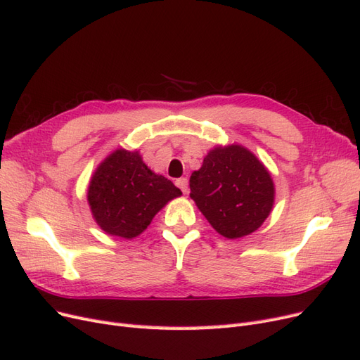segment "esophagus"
Masks as SVG:
<instances>
[{
    "label": "esophagus",
    "instance_id": "esophagus-1",
    "mask_svg": "<svg viewBox=\"0 0 360 360\" xmlns=\"http://www.w3.org/2000/svg\"><path fill=\"white\" fill-rule=\"evenodd\" d=\"M176 184H177V188L181 189L183 193H188V179H186V177L177 179V180H176Z\"/></svg>",
    "mask_w": 360,
    "mask_h": 360
}]
</instances>
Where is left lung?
Returning <instances> with one entry per match:
<instances>
[{
    "label": "left lung",
    "instance_id": "obj_1",
    "mask_svg": "<svg viewBox=\"0 0 360 360\" xmlns=\"http://www.w3.org/2000/svg\"><path fill=\"white\" fill-rule=\"evenodd\" d=\"M191 198L209 224L226 238L257 231L275 204L271 174L240 144L216 146L193 171Z\"/></svg>",
    "mask_w": 360,
    "mask_h": 360
}]
</instances>
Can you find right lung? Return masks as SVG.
<instances>
[{
  "instance_id": "right-lung-1",
  "label": "right lung",
  "mask_w": 360,
  "mask_h": 360,
  "mask_svg": "<svg viewBox=\"0 0 360 360\" xmlns=\"http://www.w3.org/2000/svg\"><path fill=\"white\" fill-rule=\"evenodd\" d=\"M180 195L171 180L146 165L138 150L117 148L93 172L86 201L93 219L106 234L130 240Z\"/></svg>"
}]
</instances>
